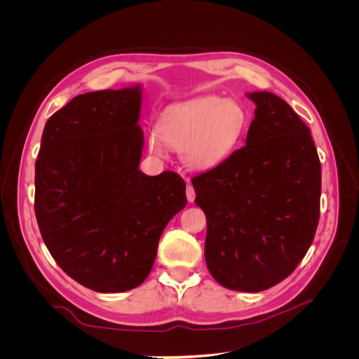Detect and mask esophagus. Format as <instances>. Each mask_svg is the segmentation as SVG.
I'll use <instances>...</instances> for the list:
<instances>
[{
	"label": "esophagus",
	"instance_id": "34e87169",
	"mask_svg": "<svg viewBox=\"0 0 359 359\" xmlns=\"http://www.w3.org/2000/svg\"><path fill=\"white\" fill-rule=\"evenodd\" d=\"M186 194H187V201H189V202H193L194 198H196V193H194V189H193V186H190V184L187 186Z\"/></svg>",
	"mask_w": 359,
	"mask_h": 359
}]
</instances>
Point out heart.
I'll return each instance as SVG.
<instances>
[{
	"label": "heart",
	"instance_id": "obj_1",
	"mask_svg": "<svg viewBox=\"0 0 359 359\" xmlns=\"http://www.w3.org/2000/svg\"><path fill=\"white\" fill-rule=\"evenodd\" d=\"M247 126L244 107L231 99L205 95L173 104L163 112L148 147L161 156L165 145L180 151L184 165L194 170L214 169L231 156Z\"/></svg>",
	"mask_w": 359,
	"mask_h": 359
}]
</instances>
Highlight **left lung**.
<instances>
[{
    "label": "left lung",
    "mask_w": 359,
    "mask_h": 359,
    "mask_svg": "<svg viewBox=\"0 0 359 359\" xmlns=\"http://www.w3.org/2000/svg\"><path fill=\"white\" fill-rule=\"evenodd\" d=\"M256 104L245 147L194 177L206 215L205 260L217 283L262 292L293 273L319 223L320 161L310 128L273 93Z\"/></svg>",
    "instance_id": "8db88e82"
}]
</instances>
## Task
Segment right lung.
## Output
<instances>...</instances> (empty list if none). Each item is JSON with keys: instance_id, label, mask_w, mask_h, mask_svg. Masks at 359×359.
<instances>
[{"instance_id": "right-lung-1", "label": "right lung", "mask_w": 359, "mask_h": 359, "mask_svg": "<svg viewBox=\"0 0 359 359\" xmlns=\"http://www.w3.org/2000/svg\"><path fill=\"white\" fill-rule=\"evenodd\" d=\"M142 86L76 95L45 126L34 210L49 253L102 293L142 285L166 224L187 203L186 182L139 170Z\"/></svg>"}]
</instances>
